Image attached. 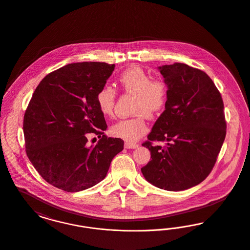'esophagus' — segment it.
I'll return each mask as SVG.
<instances>
[{
	"mask_svg": "<svg viewBox=\"0 0 250 250\" xmlns=\"http://www.w3.org/2000/svg\"><path fill=\"white\" fill-rule=\"evenodd\" d=\"M138 146H139L138 143H125V148H126V149H135Z\"/></svg>",
	"mask_w": 250,
	"mask_h": 250,
	"instance_id": "1",
	"label": "esophagus"
}]
</instances>
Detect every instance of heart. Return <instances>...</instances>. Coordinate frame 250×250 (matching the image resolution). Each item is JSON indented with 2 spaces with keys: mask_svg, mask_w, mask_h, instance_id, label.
I'll use <instances>...</instances> for the list:
<instances>
[{
  "mask_svg": "<svg viewBox=\"0 0 250 250\" xmlns=\"http://www.w3.org/2000/svg\"><path fill=\"white\" fill-rule=\"evenodd\" d=\"M119 83L126 93L137 95L134 108L137 115L120 120L110 127V134L127 143H134L148 132L145 114L154 117L166 107L167 86L162 80H153V77L140 66H133L123 72ZM95 100L102 115H113L116 102V90L113 87L103 86L97 92Z\"/></svg>",
  "mask_w": 250,
  "mask_h": 250,
  "instance_id": "obj_1",
  "label": "heart"
}]
</instances>
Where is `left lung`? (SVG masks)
<instances>
[{"mask_svg": "<svg viewBox=\"0 0 250 250\" xmlns=\"http://www.w3.org/2000/svg\"><path fill=\"white\" fill-rule=\"evenodd\" d=\"M158 69L167 86V101L143 143L152 159L142 172L161 189L185 190L202 183L214 167L226 137L224 104L205 72L180 62ZM154 141L167 144L162 147Z\"/></svg>", "mask_w": 250, "mask_h": 250, "instance_id": "left-lung-1", "label": "left lung"}]
</instances>
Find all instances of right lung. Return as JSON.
<instances>
[{"mask_svg":"<svg viewBox=\"0 0 250 250\" xmlns=\"http://www.w3.org/2000/svg\"><path fill=\"white\" fill-rule=\"evenodd\" d=\"M114 64L83 62L47 75L36 87L23 120L26 154L42 178L62 190L78 192L106 177L124 141L104 135L107 124L95 96ZM89 132L101 140L86 145Z\"/></svg>","mask_w":250,"mask_h":250,"instance_id":"1","label":"right lung"}]
</instances>
